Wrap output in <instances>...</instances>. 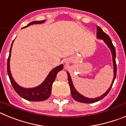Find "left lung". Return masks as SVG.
<instances>
[{
  "label": "left lung",
  "instance_id": "8db88e82",
  "mask_svg": "<svg viewBox=\"0 0 126 126\" xmlns=\"http://www.w3.org/2000/svg\"><path fill=\"white\" fill-rule=\"evenodd\" d=\"M96 38L98 39H100V40H103V42L105 43L107 45L108 47L110 48V52L112 53V61H113V80H112V82L111 83L110 86L109 87V88L107 90L106 92H105L103 94H102L100 96H98V97L94 98H87L86 96H83L81 94H80L74 88V84L73 83V81H72V79L71 78V76H70L69 73L68 71H67V74L68 76V81H69V84L70 88H71V95L73 96V98L76 100L77 102H82V103H94V102H98L100 100H102V98L106 96L107 94L109 93L110 90L112 86V84L113 83V81L115 80V77H116V73H117V65H116V62H115V57H116V53H115V49L114 46L112 44V40L110 38V37L109 36L108 34H107L106 33L103 32V30H102L101 28H100L98 26L96 27Z\"/></svg>",
  "mask_w": 126,
  "mask_h": 126
}]
</instances>
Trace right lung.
I'll list each match as a JSON object with an SVG mask.
<instances>
[{
	"label": "right lung",
	"instance_id": "obj_1",
	"mask_svg": "<svg viewBox=\"0 0 126 126\" xmlns=\"http://www.w3.org/2000/svg\"><path fill=\"white\" fill-rule=\"evenodd\" d=\"M45 20L34 21H32V23H30V24L26 26L24 28H26L29 26L34 24H42V23H45ZM14 41V40H13L12 45H11V49L9 51V55L8 60H7V73H8L10 81H11V83L13 85L14 90L21 97L27 100L32 101V102H40V101L45 100L50 96L52 84L56 78V76L57 73L63 69L64 65H63V64H61V65L55 67V68H53L50 72L49 74H48V76H47L45 79L43 81V83L40 85L36 86V87L29 88L22 87V86L19 85L17 83H16L15 80L13 78V76L11 73V70H10V58H11V49H12V47H13Z\"/></svg>",
	"mask_w": 126,
	"mask_h": 126
}]
</instances>
